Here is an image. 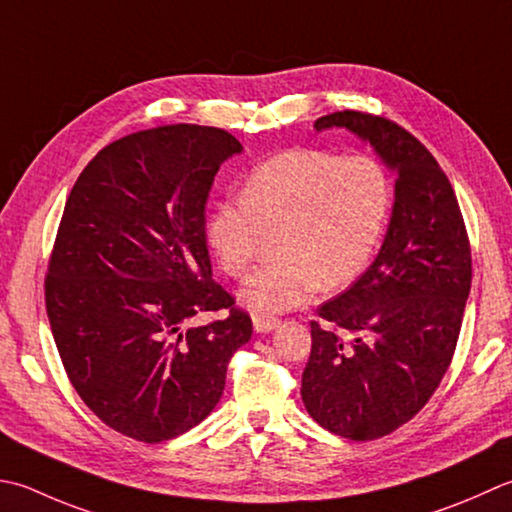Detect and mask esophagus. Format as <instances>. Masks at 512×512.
Listing matches in <instances>:
<instances>
[{"label":"esophagus","instance_id":"esophagus-1","mask_svg":"<svg viewBox=\"0 0 512 512\" xmlns=\"http://www.w3.org/2000/svg\"><path fill=\"white\" fill-rule=\"evenodd\" d=\"M277 324H279V319L273 315H255L253 317V326L257 333H270V330H273Z\"/></svg>","mask_w":512,"mask_h":512}]
</instances>
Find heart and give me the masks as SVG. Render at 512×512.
<instances>
[{"instance_id":"obj_1","label":"heart","mask_w":512,"mask_h":512,"mask_svg":"<svg viewBox=\"0 0 512 512\" xmlns=\"http://www.w3.org/2000/svg\"><path fill=\"white\" fill-rule=\"evenodd\" d=\"M390 179L370 155L293 148L259 162L239 197L219 202L206 235L219 268L244 277L277 235L273 264L259 268L239 290L255 315L306 304L319 286L342 288L364 273L390 210Z\"/></svg>"}]
</instances>
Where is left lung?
Masks as SVG:
<instances>
[{
	"label": "left lung",
	"mask_w": 512,
	"mask_h": 512,
	"mask_svg": "<svg viewBox=\"0 0 512 512\" xmlns=\"http://www.w3.org/2000/svg\"><path fill=\"white\" fill-rule=\"evenodd\" d=\"M348 128L397 170L382 250L310 322L304 406L319 426L373 442L410 422L453 362L473 282V257L455 190L430 150L386 117L342 110L317 130Z\"/></svg>",
	"instance_id": "obj_1"
}]
</instances>
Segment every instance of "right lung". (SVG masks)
<instances>
[{"instance_id": "add662e5", "label": "right lung", "mask_w": 512, "mask_h": 512, "mask_svg": "<svg viewBox=\"0 0 512 512\" xmlns=\"http://www.w3.org/2000/svg\"><path fill=\"white\" fill-rule=\"evenodd\" d=\"M235 153L242 144L222 128L139 130L99 150L66 199L44 279L50 330L82 402L137 442L206 419L253 335L206 248V199Z\"/></svg>"}]
</instances>
